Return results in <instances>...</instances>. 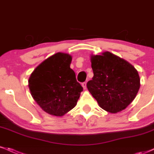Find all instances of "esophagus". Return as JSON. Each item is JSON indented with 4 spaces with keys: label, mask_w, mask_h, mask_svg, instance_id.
Returning <instances> with one entry per match:
<instances>
[{
    "label": "esophagus",
    "mask_w": 154,
    "mask_h": 154,
    "mask_svg": "<svg viewBox=\"0 0 154 154\" xmlns=\"http://www.w3.org/2000/svg\"><path fill=\"white\" fill-rule=\"evenodd\" d=\"M82 86L83 89L85 90L86 88H87V84H86V82H82Z\"/></svg>",
    "instance_id": "obj_1"
}]
</instances>
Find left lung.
<instances>
[{
    "mask_svg": "<svg viewBox=\"0 0 154 154\" xmlns=\"http://www.w3.org/2000/svg\"><path fill=\"white\" fill-rule=\"evenodd\" d=\"M91 61L93 77L88 82L87 88L99 106L112 114L126 109L140 86L137 69L109 51L91 55Z\"/></svg>",
    "mask_w": 154,
    "mask_h": 154,
    "instance_id": "8db88e82",
    "label": "left lung"
}]
</instances>
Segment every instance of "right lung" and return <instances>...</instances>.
<instances>
[{
	"label": "right lung",
	"mask_w": 154,
	"mask_h": 154,
	"mask_svg": "<svg viewBox=\"0 0 154 154\" xmlns=\"http://www.w3.org/2000/svg\"><path fill=\"white\" fill-rule=\"evenodd\" d=\"M72 56L56 53L38 65L29 80L33 99L45 112L62 116L77 105L83 88L70 68Z\"/></svg>",
	"instance_id": "right-lung-1"
}]
</instances>
